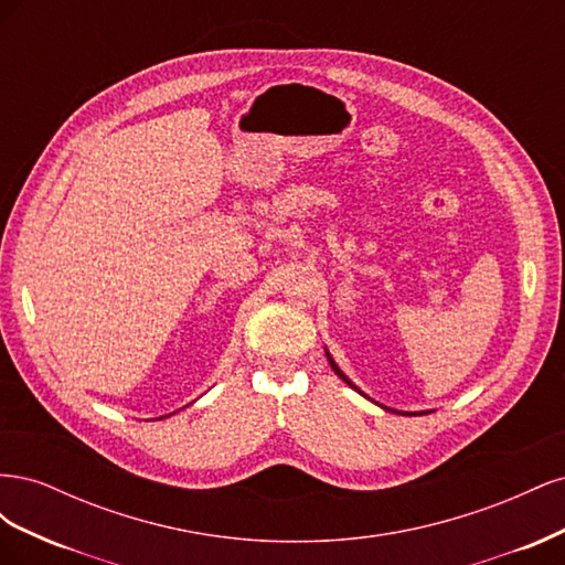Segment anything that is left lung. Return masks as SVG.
<instances>
[{
  "label": "left lung",
  "mask_w": 565,
  "mask_h": 565,
  "mask_svg": "<svg viewBox=\"0 0 565 565\" xmlns=\"http://www.w3.org/2000/svg\"><path fill=\"white\" fill-rule=\"evenodd\" d=\"M324 355H328V363L332 365V370H334V374H337V377H341V380H344V382H347V384H349L351 388H355L358 393H363L361 388H358V386H355V384H353V382H351V380L347 377V374H344V372H341V370H339V365L334 363V358L330 355V351H328V349H324ZM363 396H365V393H363ZM365 398H367V396H365ZM377 405H380V403H377ZM380 407L388 409V413H398V409H391V407H386V405H380ZM429 413H434V409H422V413H403V415H409V417H415V415H429Z\"/></svg>",
  "instance_id": "1"
}]
</instances>
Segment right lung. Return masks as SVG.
<instances>
[{
    "mask_svg": "<svg viewBox=\"0 0 565 565\" xmlns=\"http://www.w3.org/2000/svg\"><path fill=\"white\" fill-rule=\"evenodd\" d=\"M160 419H162V417H160Z\"/></svg>",
    "mask_w": 565,
    "mask_h": 565,
    "instance_id": "1",
    "label": "right lung"
}]
</instances>
